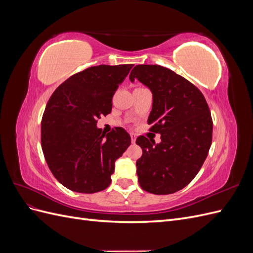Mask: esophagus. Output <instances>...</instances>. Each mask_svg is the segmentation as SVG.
Wrapping results in <instances>:
<instances>
[{
	"label": "esophagus",
	"mask_w": 253,
	"mask_h": 253,
	"mask_svg": "<svg viewBox=\"0 0 253 253\" xmlns=\"http://www.w3.org/2000/svg\"><path fill=\"white\" fill-rule=\"evenodd\" d=\"M131 140H132V142H133V143L136 141V134L131 133Z\"/></svg>",
	"instance_id": "34e87169"
}]
</instances>
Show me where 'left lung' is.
Wrapping results in <instances>:
<instances>
[{
    "mask_svg": "<svg viewBox=\"0 0 253 253\" xmlns=\"http://www.w3.org/2000/svg\"><path fill=\"white\" fill-rule=\"evenodd\" d=\"M134 79L152 91L148 124L162 139H136L142 149L136 162L139 185L153 194H172L192 181L208 156L213 128L209 106L194 84L164 66L136 65L129 74Z\"/></svg>",
    "mask_w": 253,
    "mask_h": 253,
    "instance_id": "8db88e82",
    "label": "left lung"
}]
</instances>
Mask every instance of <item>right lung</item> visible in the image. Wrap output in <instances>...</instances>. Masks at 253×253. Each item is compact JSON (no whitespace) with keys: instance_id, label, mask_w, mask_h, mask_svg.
<instances>
[{"instance_id":"right-lung-1","label":"right lung","mask_w":253,"mask_h":253,"mask_svg":"<svg viewBox=\"0 0 253 253\" xmlns=\"http://www.w3.org/2000/svg\"><path fill=\"white\" fill-rule=\"evenodd\" d=\"M134 64L98 65L71 76L56 88L41 121V145L56 179L74 192L96 193L110 186L115 162L131 144L125 128L104 134L97 121Z\"/></svg>"}]
</instances>
